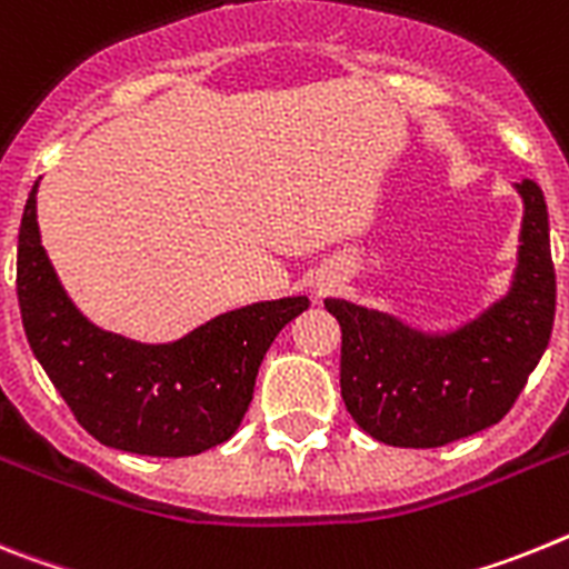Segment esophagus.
I'll use <instances>...</instances> for the list:
<instances>
[{"label":"esophagus","mask_w":569,"mask_h":569,"mask_svg":"<svg viewBox=\"0 0 569 569\" xmlns=\"http://www.w3.org/2000/svg\"><path fill=\"white\" fill-rule=\"evenodd\" d=\"M320 295H323V286H320Z\"/></svg>","instance_id":"1"}]
</instances>
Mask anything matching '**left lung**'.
I'll return each mask as SVG.
<instances>
[{
    "label": "left lung",
    "mask_w": 569,
    "mask_h": 569,
    "mask_svg": "<svg viewBox=\"0 0 569 569\" xmlns=\"http://www.w3.org/2000/svg\"><path fill=\"white\" fill-rule=\"evenodd\" d=\"M523 200L510 291L456 332H421L395 315L326 298L340 323V395L360 429L389 447L432 449L510 412L550 343L556 269L547 202L532 180Z\"/></svg>",
    "instance_id": "left-lung-1"
}]
</instances>
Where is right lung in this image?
Segmentation results:
<instances>
[{
	"mask_svg": "<svg viewBox=\"0 0 569 569\" xmlns=\"http://www.w3.org/2000/svg\"><path fill=\"white\" fill-rule=\"evenodd\" d=\"M37 186L19 226V309L33 355L79 427L106 447L157 458L197 456L229 441L249 409L271 340L309 309V298L217 315L174 343L106 332L71 303L42 249Z\"/></svg>",
	"mask_w": 569,
	"mask_h": 569,
	"instance_id": "right-lung-1",
	"label": "right lung"
}]
</instances>
